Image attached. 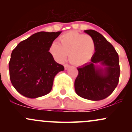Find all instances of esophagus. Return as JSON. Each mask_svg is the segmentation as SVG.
Returning a JSON list of instances; mask_svg holds the SVG:
<instances>
[{
	"label": "esophagus",
	"instance_id": "1",
	"mask_svg": "<svg viewBox=\"0 0 132 132\" xmlns=\"http://www.w3.org/2000/svg\"><path fill=\"white\" fill-rule=\"evenodd\" d=\"M64 69H68V68H69V65L68 64H65L64 65Z\"/></svg>",
	"mask_w": 132,
	"mask_h": 132
}]
</instances>
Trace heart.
Listing matches in <instances>:
<instances>
[{"label": "heart", "mask_w": 132, "mask_h": 132, "mask_svg": "<svg viewBox=\"0 0 132 132\" xmlns=\"http://www.w3.org/2000/svg\"><path fill=\"white\" fill-rule=\"evenodd\" d=\"M59 44L53 42L49 52L57 62H63L69 53V60L75 65L87 63L95 52V41L89 35L71 31L63 35L58 39Z\"/></svg>", "instance_id": "1"}]
</instances>
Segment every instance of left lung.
<instances>
[{
	"mask_svg": "<svg viewBox=\"0 0 132 132\" xmlns=\"http://www.w3.org/2000/svg\"><path fill=\"white\" fill-rule=\"evenodd\" d=\"M84 31L94 38L95 49L90 61L78 68L75 91L84 99L101 101L109 96L119 83V55L101 33L93 30Z\"/></svg>",
	"mask_w": 132,
	"mask_h": 132,
	"instance_id": "left-lung-1",
	"label": "left lung"
}]
</instances>
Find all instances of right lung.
Masks as SVG:
<instances>
[{
	"label": "right lung",
	"mask_w": 132,
	"mask_h": 132,
	"mask_svg": "<svg viewBox=\"0 0 132 132\" xmlns=\"http://www.w3.org/2000/svg\"><path fill=\"white\" fill-rule=\"evenodd\" d=\"M61 33H36L12 51L9 65L10 79L20 94L35 99L50 92L55 76L64 70L49 52L50 46Z\"/></svg>",
	"instance_id": "1"
}]
</instances>
